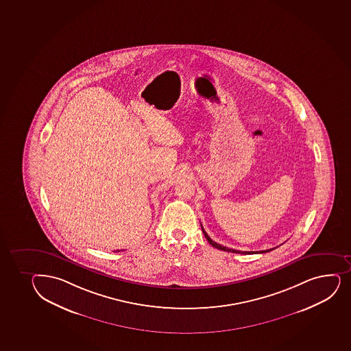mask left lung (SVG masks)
Returning <instances> with one entry per match:
<instances>
[{
	"label": "left lung",
	"mask_w": 351,
	"mask_h": 351,
	"mask_svg": "<svg viewBox=\"0 0 351 351\" xmlns=\"http://www.w3.org/2000/svg\"><path fill=\"white\" fill-rule=\"evenodd\" d=\"M202 230H203L204 235H205V238L210 242V245H213L215 248L220 249V250H223V252H230V253H237V254H245V255H250V254H263L268 253V252H271L275 248L268 249V250H261V252H242V250H235V249L227 248L225 245H219L217 242L213 241L210 237H208V233L204 230L203 226H202Z\"/></svg>",
	"instance_id": "obj_1"
}]
</instances>
